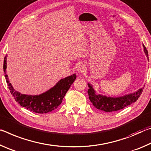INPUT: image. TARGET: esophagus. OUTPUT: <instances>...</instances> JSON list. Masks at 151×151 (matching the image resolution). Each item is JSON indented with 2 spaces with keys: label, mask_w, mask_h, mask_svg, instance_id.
<instances>
[{
  "label": "esophagus",
  "mask_w": 151,
  "mask_h": 151,
  "mask_svg": "<svg viewBox=\"0 0 151 151\" xmlns=\"http://www.w3.org/2000/svg\"><path fill=\"white\" fill-rule=\"evenodd\" d=\"M86 70V67L84 64H80L78 67V73H83Z\"/></svg>",
  "instance_id": "1"
}]
</instances>
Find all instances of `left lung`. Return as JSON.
<instances>
[{
	"label": "left lung",
	"instance_id": "8db88e82",
	"mask_svg": "<svg viewBox=\"0 0 151 151\" xmlns=\"http://www.w3.org/2000/svg\"><path fill=\"white\" fill-rule=\"evenodd\" d=\"M143 47H144L145 53L147 55V59H149L147 49L144 45H143ZM88 86L89 87L88 93L90 102L97 109L106 112L120 110L135 102L140 97L142 90L144 89L143 87L134 93L120 96V97H109V96H103L102 94H97L94 89L93 88V86L90 83H88Z\"/></svg>",
	"mask_w": 151,
	"mask_h": 151
}]
</instances>
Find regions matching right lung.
Here are the masks:
<instances>
[{
	"label": "right lung",
	"instance_id": "right-lung-1",
	"mask_svg": "<svg viewBox=\"0 0 151 151\" xmlns=\"http://www.w3.org/2000/svg\"><path fill=\"white\" fill-rule=\"evenodd\" d=\"M6 57H4L3 70L7 85L16 102L26 109L39 114H46L56 109L62 102L65 93L76 79V74H73L59 80L53 88L39 95L22 94L17 92L9 80L6 74Z\"/></svg>",
	"mask_w": 151,
	"mask_h": 151
}]
</instances>
